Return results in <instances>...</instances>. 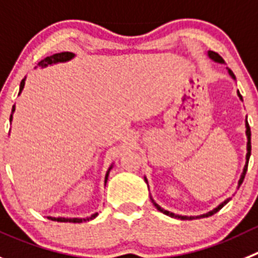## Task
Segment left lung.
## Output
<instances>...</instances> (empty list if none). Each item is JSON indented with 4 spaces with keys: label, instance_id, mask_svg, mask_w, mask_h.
<instances>
[{
    "label": "left lung",
    "instance_id": "8db88e82",
    "mask_svg": "<svg viewBox=\"0 0 258 258\" xmlns=\"http://www.w3.org/2000/svg\"><path fill=\"white\" fill-rule=\"evenodd\" d=\"M208 56H209V58L213 59V61L216 62V63H225V62H224V59L221 58L220 56H219L218 53L213 52V50H209ZM227 70H228V74L230 75V78H232L233 80H235V76H234V74H233L232 70H229V69H228V67H227ZM238 96H239V99L243 102V98H242V95H240L239 91H238ZM245 136H247V154H245V164H244V168H243L242 174H240L239 180H238V188H239V186H240V184H242L243 179H244V175H245V173H247V168H248L249 156H251V128H249V124H248V122H247V118H245ZM144 178H145V182H146V184H148V179H146V177H144ZM150 199H151V202H153V204H154V206H155V208L158 209V210L160 211V213L165 214V215L170 216V218L180 219V220H192V219L208 218V216H211V215H214V214H215V213H218V211L220 210V209L223 208L224 205H227L228 202H229V200H230V199H227V200H225V201H223V202H221V204H219V205L216 206L215 209H213V210L209 211V213H206V214H202V215H197V216H186V215H178V214L170 213V211H168V210H165V209H163L162 206H159L158 204H156V202L154 201L153 197H151V196H150Z\"/></svg>",
    "mask_w": 258,
    "mask_h": 258
}]
</instances>
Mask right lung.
<instances>
[{
	"label": "right lung",
	"mask_w": 258,
	"mask_h": 258,
	"mask_svg": "<svg viewBox=\"0 0 258 258\" xmlns=\"http://www.w3.org/2000/svg\"><path fill=\"white\" fill-rule=\"evenodd\" d=\"M75 53L72 52H61V53H56V54H52V56H48L45 57L44 59H42V61L38 63V66L39 67H47V66H52V64H56V63H63V62H69L71 61L72 58H75ZM25 80L26 78H24L23 80H21L20 83V89H19V95L21 94V91H23L24 86H25ZM14 112H15V105H13V110H11V115H10V122H13V114ZM113 168V164L110 165L109 168H108L107 173H105V178H104V186L107 184V180H108V175H109V172L110 169ZM98 216V213L93 214V215L88 216V218H53V216H47L48 219H50V220L53 221H59V223H83V221H89V220H93L94 218H96Z\"/></svg>",
	"instance_id": "add662e5"
}]
</instances>
